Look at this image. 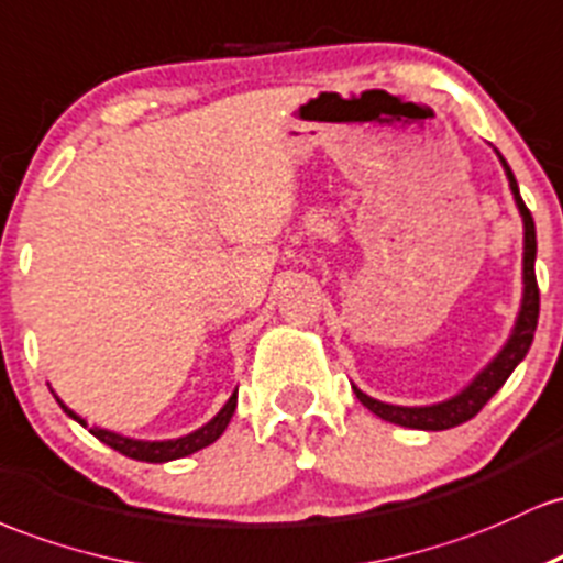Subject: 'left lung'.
Returning <instances> with one entry per match:
<instances>
[{
	"mask_svg": "<svg viewBox=\"0 0 563 563\" xmlns=\"http://www.w3.org/2000/svg\"><path fill=\"white\" fill-rule=\"evenodd\" d=\"M500 162L505 167V175H508L516 207H519L523 218V300H521V311H519V319H516L514 332H510L508 343L503 345V351L497 353V356L492 358V362L486 364L476 377H473L468 388H463L457 396H452V399L431 404V407H394V404H383L372 399V396L362 394V390L353 385L356 399L362 401L369 412H375L377 418L396 422V426H404V428H418V431H446V428L460 426V422H468L471 418H476V415L484 409V404L503 388V383L508 380L510 372L519 366L521 358L527 356L529 345H532L534 330H537V316H540V289H537V276H534V255H537L534 220H532V212H529L527 205H523L519 194V183H516L514 173H510L508 162H505L503 156Z\"/></svg>",
	"mask_w": 563,
	"mask_h": 563,
	"instance_id": "left-lung-1",
	"label": "left lung"
}]
</instances>
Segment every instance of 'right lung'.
<instances>
[{"label":"right lung","instance_id":"right-lung-1","mask_svg":"<svg viewBox=\"0 0 563 563\" xmlns=\"http://www.w3.org/2000/svg\"><path fill=\"white\" fill-rule=\"evenodd\" d=\"M58 399V396H55ZM58 404L63 407V412L68 415V418H74L79 422V426L87 428V422L79 418L77 412H71V409L66 407L58 399ZM233 409H236V390L231 394V399L225 401V407L220 409L214 418L207 422V426H201L199 431L188 433V435H180V439H169V441H141V439H128V435H119L113 431H106V428H90V433L95 439H100L103 444H109L111 450L122 452L124 457H132V460H141V463H167V460H178V457H186V454H194L199 450H205V446H210L212 441L220 439V433L225 431V426H229L231 418H233Z\"/></svg>","mask_w":563,"mask_h":563}]
</instances>
